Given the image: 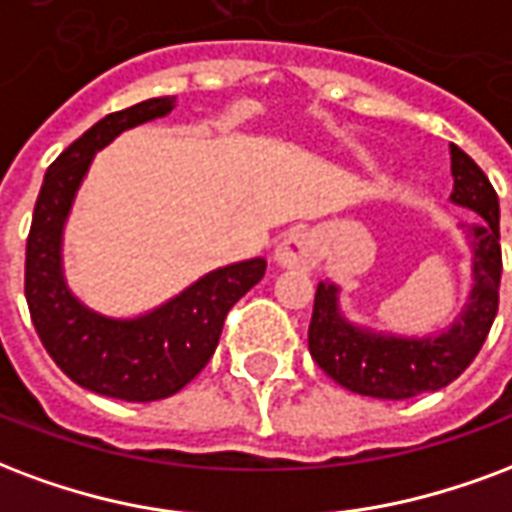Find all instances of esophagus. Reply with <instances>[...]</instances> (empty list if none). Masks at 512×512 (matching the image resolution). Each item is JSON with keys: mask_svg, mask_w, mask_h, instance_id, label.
Wrapping results in <instances>:
<instances>
[{"mask_svg": "<svg viewBox=\"0 0 512 512\" xmlns=\"http://www.w3.org/2000/svg\"><path fill=\"white\" fill-rule=\"evenodd\" d=\"M274 260L282 268L312 271V268H317L320 252H317V244H314L312 233H306V230H293V233H287V236L276 244Z\"/></svg>", "mask_w": 512, "mask_h": 512, "instance_id": "obj_1", "label": "esophagus"}]
</instances>
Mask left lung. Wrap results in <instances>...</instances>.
I'll return each mask as SVG.
<instances>
[{"label": "left lung", "instance_id": "1", "mask_svg": "<svg viewBox=\"0 0 512 512\" xmlns=\"http://www.w3.org/2000/svg\"><path fill=\"white\" fill-rule=\"evenodd\" d=\"M450 200L478 214L467 225L472 290L467 306L437 336H399L350 323L339 306V285L320 282L309 323V352L331 380L372 399H412L439 391L475 361L499 309V198L475 160L450 143Z\"/></svg>", "mask_w": 512, "mask_h": 512}]
</instances>
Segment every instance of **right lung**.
<instances>
[{"mask_svg":"<svg viewBox=\"0 0 512 512\" xmlns=\"http://www.w3.org/2000/svg\"><path fill=\"white\" fill-rule=\"evenodd\" d=\"M176 97H154L108 113L48 168L26 238V304L40 342L73 382L121 401H157L195 380L219 344L227 312L266 274L252 257L214 268L138 317H108L78 301L62 266L64 225L94 154L124 130L162 119Z\"/></svg>","mask_w":512,"mask_h":512,"instance_id":"right-lung-1","label":"right lung"}]
</instances>
